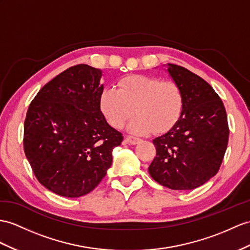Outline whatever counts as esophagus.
I'll return each mask as SVG.
<instances>
[{"label": "esophagus", "instance_id": "esophagus-1", "mask_svg": "<svg viewBox=\"0 0 250 250\" xmlns=\"http://www.w3.org/2000/svg\"><path fill=\"white\" fill-rule=\"evenodd\" d=\"M140 141H141V139H139L137 137H133V136H126L125 137V142L128 143V144H138Z\"/></svg>", "mask_w": 250, "mask_h": 250}]
</instances>
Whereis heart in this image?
Wrapping results in <instances>:
<instances>
[{
  "mask_svg": "<svg viewBox=\"0 0 250 250\" xmlns=\"http://www.w3.org/2000/svg\"><path fill=\"white\" fill-rule=\"evenodd\" d=\"M100 108L114 128H122L135 115L136 109L138 117L129 126L132 131L161 133L177 123L184 110V95L174 82L131 75L122 78L118 88L108 86L103 89Z\"/></svg>",
  "mask_w": 250,
  "mask_h": 250,
  "instance_id": "1",
  "label": "heart"
}]
</instances>
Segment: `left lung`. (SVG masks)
Instances as JSON below:
<instances>
[{"label": "left lung", "instance_id": "1", "mask_svg": "<svg viewBox=\"0 0 250 250\" xmlns=\"http://www.w3.org/2000/svg\"><path fill=\"white\" fill-rule=\"evenodd\" d=\"M167 71L184 95V110L166 135L153 140L157 154L148 172L171 190H192L221 167L229 139L227 113L205 79L177 64Z\"/></svg>", "mask_w": 250, "mask_h": 250}]
</instances>
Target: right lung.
<instances>
[{
  "mask_svg": "<svg viewBox=\"0 0 250 250\" xmlns=\"http://www.w3.org/2000/svg\"><path fill=\"white\" fill-rule=\"evenodd\" d=\"M102 72L77 64L40 89L24 122V153L42 186L64 197L90 193L107 174L123 135L100 108Z\"/></svg>",
  "mask_w": 250,
  "mask_h": 250,
  "instance_id": "add662e5",
  "label": "right lung"
}]
</instances>
